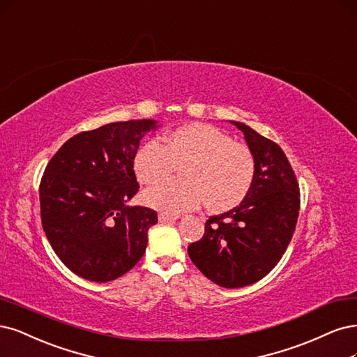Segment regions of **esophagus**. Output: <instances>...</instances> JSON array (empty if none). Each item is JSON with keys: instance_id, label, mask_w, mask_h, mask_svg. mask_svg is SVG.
Returning a JSON list of instances; mask_svg holds the SVG:
<instances>
[{"instance_id": "1", "label": "esophagus", "mask_w": 357, "mask_h": 357, "mask_svg": "<svg viewBox=\"0 0 357 357\" xmlns=\"http://www.w3.org/2000/svg\"><path fill=\"white\" fill-rule=\"evenodd\" d=\"M177 218H178L177 215H169V214H164V213H161V214L158 215L159 223H168V221H174Z\"/></svg>"}]
</instances>
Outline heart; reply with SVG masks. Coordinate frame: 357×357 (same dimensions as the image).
Wrapping results in <instances>:
<instances>
[{"mask_svg":"<svg viewBox=\"0 0 357 357\" xmlns=\"http://www.w3.org/2000/svg\"><path fill=\"white\" fill-rule=\"evenodd\" d=\"M181 180L165 181L142 195L146 206L164 214H181L198 208L225 213L247 198L255 178V156L247 144L236 143L227 132L206 124H189L168 132L164 144H143L134 156L140 183L155 184L176 167Z\"/></svg>","mask_w":357,"mask_h":357,"instance_id":"b5f03b06","label":"heart"}]
</instances>
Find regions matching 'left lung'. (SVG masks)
Segmentation results:
<instances>
[{"instance_id": "obj_1", "label": "left lung", "mask_w": 357, "mask_h": 357, "mask_svg": "<svg viewBox=\"0 0 357 357\" xmlns=\"http://www.w3.org/2000/svg\"><path fill=\"white\" fill-rule=\"evenodd\" d=\"M255 156L254 184L239 206L206 220L188 252L202 275L223 288L263 279L285 254L297 226L300 186L280 146L242 122L230 121Z\"/></svg>"}]
</instances>
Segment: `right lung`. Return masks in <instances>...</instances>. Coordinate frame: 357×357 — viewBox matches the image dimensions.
<instances>
[{
  "label": "right lung",
  "instance_id": "right-lung-1",
  "mask_svg": "<svg viewBox=\"0 0 357 357\" xmlns=\"http://www.w3.org/2000/svg\"><path fill=\"white\" fill-rule=\"evenodd\" d=\"M153 119L112 122L70 137L44 169L41 223L70 272L109 282L139 263L156 211L127 206L140 189L134 156Z\"/></svg>",
  "mask_w": 357,
  "mask_h": 357
}]
</instances>
